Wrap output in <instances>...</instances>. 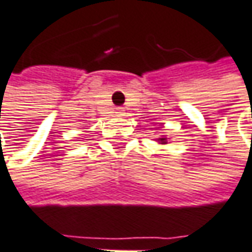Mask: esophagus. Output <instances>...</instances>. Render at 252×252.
Listing matches in <instances>:
<instances>
[{"label": "esophagus", "mask_w": 252, "mask_h": 252, "mask_svg": "<svg viewBox=\"0 0 252 252\" xmlns=\"http://www.w3.org/2000/svg\"><path fill=\"white\" fill-rule=\"evenodd\" d=\"M123 113H125L123 107H117V109H116V115H119V116H122Z\"/></svg>", "instance_id": "obj_1"}]
</instances>
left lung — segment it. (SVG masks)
Here are the masks:
<instances>
[{
  "label": "left lung",
  "mask_w": 252,
  "mask_h": 252,
  "mask_svg": "<svg viewBox=\"0 0 252 252\" xmlns=\"http://www.w3.org/2000/svg\"><path fill=\"white\" fill-rule=\"evenodd\" d=\"M156 140H158V143H160V145H166V143H168L166 136H160V137H158Z\"/></svg>",
  "instance_id": "left-lung-1"
}]
</instances>
